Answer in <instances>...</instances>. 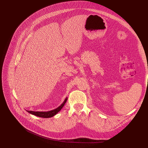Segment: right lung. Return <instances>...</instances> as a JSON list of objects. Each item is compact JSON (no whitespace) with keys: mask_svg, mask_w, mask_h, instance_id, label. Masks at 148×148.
<instances>
[{"mask_svg":"<svg viewBox=\"0 0 148 148\" xmlns=\"http://www.w3.org/2000/svg\"><path fill=\"white\" fill-rule=\"evenodd\" d=\"M67 101V97L65 98V99L64 100V102L59 106L57 108L50 110V111H47V112H35V111H31V110H27V112L28 113L33 114L34 115L37 116V117H42V118H50L54 116L55 115H56L62 109L65 105V104L66 103Z\"/></svg>","mask_w":148,"mask_h":148,"instance_id":"add662e5","label":"right lung"}]
</instances>
